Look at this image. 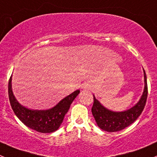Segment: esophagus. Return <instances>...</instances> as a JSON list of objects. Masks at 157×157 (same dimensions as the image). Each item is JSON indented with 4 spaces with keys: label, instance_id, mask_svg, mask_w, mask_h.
I'll return each mask as SVG.
<instances>
[{
    "label": "esophagus",
    "instance_id": "esophagus-1",
    "mask_svg": "<svg viewBox=\"0 0 157 157\" xmlns=\"http://www.w3.org/2000/svg\"><path fill=\"white\" fill-rule=\"evenodd\" d=\"M89 86L86 84L82 85V89H89Z\"/></svg>",
    "mask_w": 157,
    "mask_h": 157
}]
</instances>
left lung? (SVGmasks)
<instances>
[{
	"instance_id": "1",
	"label": "left lung",
	"mask_w": 157,
	"mask_h": 157,
	"mask_svg": "<svg viewBox=\"0 0 157 157\" xmlns=\"http://www.w3.org/2000/svg\"><path fill=\"white\" fill-rule=\"evenodd\" d=\"M144 71L145 87L140 101L129 109L123 112H113L107 109L94 96L92 113L97 125L100 129L106 132H113L120 131L135 122L143 111L147 102L148 88L147 75Z\"/></svg>"
}]
</instances>
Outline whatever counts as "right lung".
<instances>
[{
  "mask_svg": "<svg viewBox=\"0 0 157 157\" xmlns=\"http://www.w3.org/2000/svg\"><path fill=\"white\" fill-rule=\"evenodd\" d=\"M11 77L8 82V96L13 111L25 126L42 133H50L59 129L70 105L80 92L79 90L75 91L50 109H29L21 105L14 97L11 89Z\"/></svg>",
  "mask_w": 157,
  "mask_h": 157,
  "instance_id": "add662e5",
  "label": "right lung"
}]
</instances>
